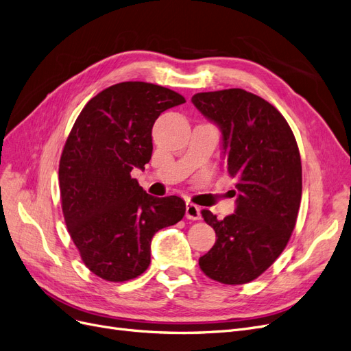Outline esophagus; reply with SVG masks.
I'll return each instance as SVG.
<instances>
[{"label": "esophagus", "mask_w": 351, "mask_h": 351, "mask_svg": "<svg viewBox=\"0 0 351 351\" xmlns=\"http://www.w3.org/2000/svg\"><path fill=\"white\" fill-rule=\"evenodd\" d=\"M186 218L189 219H201V208L195 204H186Z\"/></svg>", "instance_id": "obj_1"}]
</instances>
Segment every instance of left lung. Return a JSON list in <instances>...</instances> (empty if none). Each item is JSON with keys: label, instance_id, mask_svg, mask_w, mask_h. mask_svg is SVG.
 <instances>
[{"label": "left lung", "instance_id": "left-lung-1", "mask_svg": "<svg viewBox=\"0 0 351 351\" xmlns=\"http://www.w3.org/2000/svg\"><path fill=\"white\" fill-rule=\"evenodd\" d=\"M192 102L221 128L227 172L239 192L236 213L224 219L201 211L217 241L199 267L219 283H249L275 263L292 236L302 197L300 149L285 117L247 90L199 93Z\"/></svg>", "mask_w": 351, "mask_h": 351}]
</instances>
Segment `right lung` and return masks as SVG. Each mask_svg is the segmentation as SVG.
Instances as JSON below:
<instances>
[{"label":"right lung","instance_id":"add662e5","mask_svg":"<svg viewBox=\"0 0 351 351\" xmlns=\"http://www.w3.org/2000/svg\"><path fill=\"white\" fill-rule=\"evenodd\" d=\"M185 102L160 85L121 82L88 101L59 162L62 211L85 266L108 282L140 276L150 265L159 230L179 223L186 205L176 195H149L132 178L152 159L158 117Z\"/></svg>","mask_w":351,"mask_h":351}]
</instances>
